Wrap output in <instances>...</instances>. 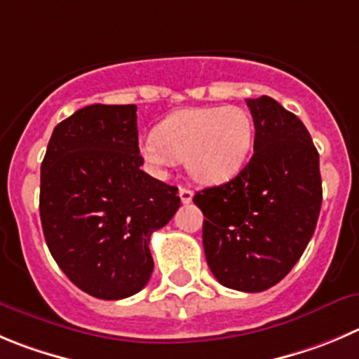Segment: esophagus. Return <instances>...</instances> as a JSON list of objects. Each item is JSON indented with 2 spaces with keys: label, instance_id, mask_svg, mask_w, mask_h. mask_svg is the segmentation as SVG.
Instances as JSON below:
<instances>
[{
  "label": "esophagus",
  "instance_id": "34e87169",
  "mask_svg": "<svg viewBox=\"0 0 359 359\" xmlns=\"http://www.w3.org/2000/svg\"><path fill=\"white\" fill-rule=\"evenodd\" d=\"M179 195L182 203H191V200H193V191L189 187H179Z\"/></svg>",
  "mask_w": 359,
  "mask_h": 359
}]
</instances>
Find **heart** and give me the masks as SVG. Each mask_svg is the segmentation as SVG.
<instances>
[{"label": "heart", "mask_w": 359, "mask_h": 359, "mask_svg": "<svg viewBox=\"0 0 359 359\" xmlns=\"http://www.w3.org/2000/svg\"><path fill=\"white\" fill-rule=\"evenodd\" d=\"M253 145V122L237 106L187 108L157 126L142 142V154L156 170L186 159V168L200 182L216 184L236 175Z\"/></svg>", "instance_id": "obj_1"}]
</instances>
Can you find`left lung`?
Instances as JSON below:
<instances>
[{
    "label": "left lung",
    "mask_w": 359,
    "mask_h": 359,
    "mask_svg": "<svg viewBox=\"0 0 359 359\" xmlns=\"http://www.w3.org/2000/svg\"><path fill=\"white\" fill-rule=\"evenodd\" d=\"M255 126L236 179L198 191L203 250L221 285L262 292L283 280L310 243L320 203L319 152L294 113L271 97L246 99Z\"/></svg>",
    "instance_id": "left-lung-1"
}]
</instances>
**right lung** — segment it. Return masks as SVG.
<instances>
[{
  "label": "right lung",
  "mask_w": 359,
  "mask_h": 359,
  "mask_svg": "<svg viewBox=\"0 0 359 359\" xmlns=\"http://www.w3.org/2000/svg\"><path fill=\"white\" fill-rule=\"evenodd\" d=\"M136 106L92 104L53 130L40 168V221L60 269L83 292L123 299L154 271L150 236L180 207L142 170Z\"/></svg>",
  "instance_id": "1"
}]
</instances>
